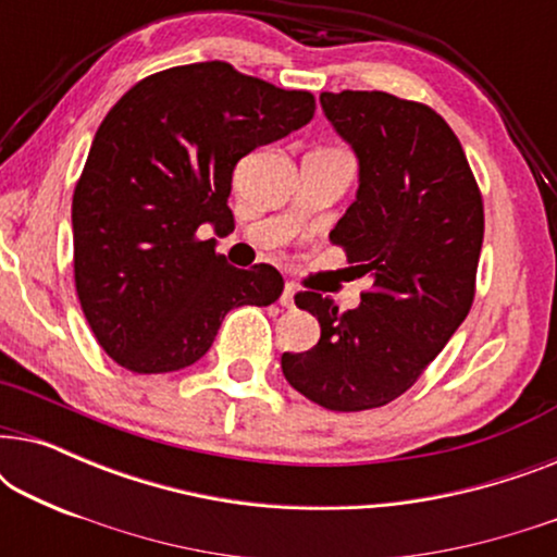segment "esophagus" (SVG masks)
<instances>
[{"instance_id": "34e87169", "label": "esophagus", "mask_w": 557, "mask_h": 557, "mask_svg": "<svg viewBox=\"0 0 557 557\" xmlns=\"http://www.w3.org/2000/svg\"><path fill=\"white\" fill-rule=\"evenodd\" d=\"M294 296H296V286L294 284H286L284 286V294H281V304H284L286 309L294 307Z\"/></svg>"}]
</instances>
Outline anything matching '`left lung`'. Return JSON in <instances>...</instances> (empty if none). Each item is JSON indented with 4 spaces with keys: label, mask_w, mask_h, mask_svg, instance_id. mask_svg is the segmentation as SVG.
<instances>
[{
    "label": "left lung",
    "mask_w": 557,
    "mask_h": 557,
    "mask_svg": "<svg viewBox=\"0 0 557 557\" xmlns=\"http://www.w3.org/2000/svg\"><path fill=\"white\" fill-rule=\"evenodd\" d=\"M319 101L360 159L357 200L330 240L370 288L349 311L317 292L296 294L322 337L281 355V370L317 406L357 413L413 387L467 319L484 202L461 141L431 106L385 90H326Z\"/></svg>",
    "instance_id": "8db88e82"
}]
</instances>
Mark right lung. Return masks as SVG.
I'll return each mask as SVG.
<instances>
[{
	"label": "right lung",
	"mask_w": 557,
	"mask_h": 557,
	"mask_svg": "<svg viewBox=\"0 0 557 557\" xmlns=\"http://www.w3.org/2000/svg\"><path fill=\"white\" fill-rule=\"evenodd\" d=\"M314 109L309 90L210 60L147 75L106 113L73 193V273L111 360L139 375L189 368L233 307L278 299L273 265L233 269L197 231H231L235 164Z\"/></svg>",
	"instance_id": "1"
}]
</instances>
